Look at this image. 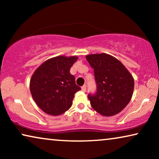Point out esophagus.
Wrapping results in <instances>:
<instances>
[{
	"mask_svg": "<svg viewBox=\"0 0 159 159\" xmlns=\"http://www.w3.org/2000/svg\"><path fill=\"white\" fill-rule=\"evenodd\" d=\"M82 90L83 91V92H85L86 90V85H83L82 87Z\"/></svg>",
	"mask_w": 159,
	"mask_h": 159,
	"instance_id": "1",
	"label": "esophagus"
}]
</instances>
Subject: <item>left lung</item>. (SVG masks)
<instances>
[{
	"label": "left lung",
	"mask_w": 159,
	"mask_h": 159,
	"mask_svg": "<svg viewBox=\"0 0 159 159\" xmlns=\"http://www.w3.org/2000/svg\"><path fill=\"white\" fill-rule=\"evenodd\" d=\"M94 69L96 93L88 97L93 109L111 116L125 108L132 98L134 79L125 66L116 58L106 53L86 56Z\"/></svg>",
	"instance_id": "left-lung-1"
}]
</instances>
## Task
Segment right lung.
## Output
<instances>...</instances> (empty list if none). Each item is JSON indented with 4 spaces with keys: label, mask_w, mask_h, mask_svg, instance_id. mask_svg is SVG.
Listing matches in <instances>:
<instances>
[{
    "label": "right lung",
    "mask_w": 159,
    "mask_h": 159,
    "mask_svg": "<svg viewBox=\"0 0 159 159\" xmlns=\"http://www.w3.org/2000/svg\"><path fill=\"white\" fill-rule=\"evenodd\" d=\"M77 56L47 60L34 71L30 80V92L39 108L48 114L57 116L72 105L75 94L81 90L70 74Z\"/></svg>",
    "instance_id": "right-lung-1"
}]
</instances>
